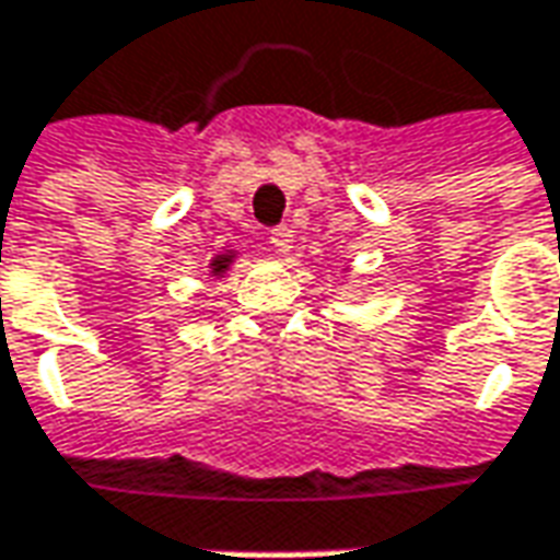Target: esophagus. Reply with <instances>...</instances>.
Listing matches in <instances>:
<instances>
[{"label":"esophagus","mask_w":560,"mask_h":560,"mask_svg":"<svg viewBox=\"0 0 560 560\" xmlns=\"http://www.w3.org/2000/svg\"><path fill=\"white\" fill-rule=\"evenodd\" d=\"M268 240L277 255H290L292 243H295V230L292 226H277V230H270Z\"/></svg>","instance_id":"esophagus-1"}]
</instances>
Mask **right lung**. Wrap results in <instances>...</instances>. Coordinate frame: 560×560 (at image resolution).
Masks as SVG:
<instances>
[{"label":"right lung","instance_id":"add662e5","mask_svg":"<svg viewBox=\"0 0 560 560\" xmlns=\"http://www.w3.org/2000/svg\"><path fill=\"white\" fill-rule=\"evenodd\" d=\"M233 258H236V252H233V248H226V252H221V255H214V258H211V265H208V273H211V277H224L226 270H230V265H233Z\"/></svg>","mask_w":560,"mask_h":560}]
</instances>
